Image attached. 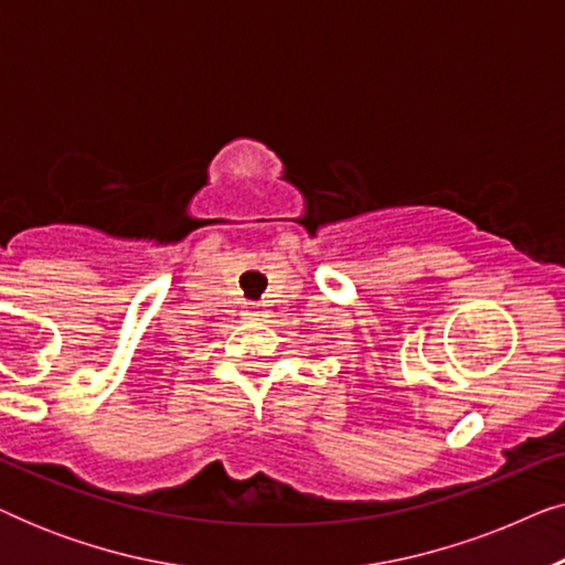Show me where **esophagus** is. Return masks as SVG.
I'll list each match as a JSON object with an SVG mask.
<instances>
[{
	"mask_svg": "<svg viewBox=\"0 0 565 565\" xmlns=\"http://www.w3.org/2000/svg\"><path fill=\"white\" fill-rule=\"evenodd\" d=\"M244 316H249V319H259V316H262L259 306L257 303H246V313Z\"/></svg>",
	"mask_w": 565,
	"mask_h": 565,
	"instance_id": "1",
	"label": "esophagus"
}]
</instances>
